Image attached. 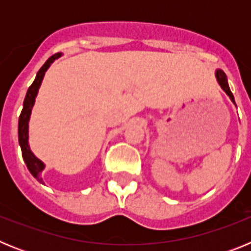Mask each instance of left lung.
Returning a JSON list of instances; mask_svg holds the SVG:
<instances>
[{"mask_svg":"<svg viewBox=\"0 0 251 251\" xmlns=\"http://www.w3.org/2000/svg\"><path fill=\"white\" fill-rule=\"evenodd\" d=\"M216 79H217V83L220 84V86L223 88L224 92L229 95L230 99H231V101L235 104L234 95H232L231 90H230V88H229V84H227V77H226L225 73H224L223 70H220V69H219V70H216Z\"/></svg>","mask_w":251,"mask_h":251,"instance_id":"left-lung-1","label":"left lung"}]
</instances>
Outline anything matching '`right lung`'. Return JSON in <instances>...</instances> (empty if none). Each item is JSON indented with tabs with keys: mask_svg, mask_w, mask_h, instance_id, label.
I'll use <instances>...</instances> for the list:
<instances>
[{
	"mask_svg": "<svg viewBox=\"0 0 251 251\" xmlns=\"http://www.w3.org/2000/svg\"><path fill=\"white\" fill-rule=\"evenodd\" d=\"M60 56H61V54L57 52V54L49 57V59L46 60V63L44 64V65L41 66V69L37 72L34 83L31 84L27 93H26L25 100H24V108H22V112L21 114H20L19 118V143L20 146H21L22 157H24V161H25L26 166H27L31 175H32L37 181H40V182H43L41 172H43L44 168H45V165H44L43 162L40 161L30 150V146H28V121H30L31 110H32V106H34L35 104V98H36L39 88L44 79V75H45L49 66L52 64V61Z\"/></svg>",
	"mask_w": 251,
	"mask_h": 251,
	"instance_id": "obj_1",
	"label": "right lung"
}]
</instances>
